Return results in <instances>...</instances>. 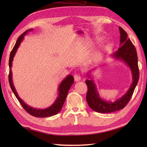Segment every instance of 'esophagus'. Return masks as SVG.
<instances>
[{
    "label": "esophagus",
    "mask_w": 147,
    "mask_h": 147,
    "mask_svg": "<svg viewBox=\"0 0 147 147\" xmlns=\"http://www.w3.org/2000/svg\"><path fill=\"white\" fill-rule=\"evenodd\" d=\"M74 80H75V82H79L81 80V77H80V76L79 75H77L76 74V75H74Z\"/></svg>",
    "instance_id": "34e87169"
}]
</instances>
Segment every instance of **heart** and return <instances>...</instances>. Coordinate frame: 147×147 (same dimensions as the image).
<instances>
[{
	"instance_id": "heart-1",
	"label": "heart",
	"mask_w": 147,
	"mask_h": 147,
	"mask_svg": "<svg viewBox=\"0 0 147 147\" xmlns=\"http://www.w3.org/2000/svg\"><path fill=\"white\" fill-rule=\"evenodd\" d=\"M104 49H102V50L99 51V53H97V55H100V54H101V53H102V51H104ZM91 61H92V60H90V61H88V63H89V64H90V63H91Z\"/></svg>"
}]
</instances>
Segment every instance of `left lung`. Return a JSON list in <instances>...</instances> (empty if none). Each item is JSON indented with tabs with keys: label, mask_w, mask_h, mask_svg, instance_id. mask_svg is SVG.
<instances>
[{
	"label": "left lung",
	"mask_w": 147,
	"mask_h": 147,
	"mask_svg": "<svg viewBox=\"0 0 147 147\" xmlns=\"http://www.w3.org/2000/svg\"><path fill=\"white\" fill-rule=\"evenodd\" d=\"M119 30L120 33V47L116 52L111 55V56L115 61L119 60L123 62L130 68L132 82L127 92L123 96L114 102L107 101L100 97L94 80L92 79L91 72L95 70L96 67L89 71L86 75L89 79H86L85 81L88 86L86 101L90 107L97 112L110 113L123 109L131 99L139 81V70L136 48L132 43L131 40L127 38V34L124 29L119 27Z\"/></svg>",
	"instance_id": "obj_1"
}]
</instances>
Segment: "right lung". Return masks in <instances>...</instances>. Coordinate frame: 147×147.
Returning <instances> with one entry per match:
<instances>
[{
  "instance_id": "right-lung-1",
  "label": "right lung",
  "mask_w": 147,
  "mask_h": 147,
  "mask_svg": "<svg viewBox=\"0 0 147 147\" xmlns=\"http://www.w3.org/2000/svg\"><path fill=\"white\" fill-rule=\"evenodd\" d=\"M32 30L33 29H28L26 31H25L23 34H21L18 37V38L14 47H13L12 51H11L10 55V59H9L10 73H9V75H8V80H9V83H10V85L12 91L13 92V93H14V94L15 95L17 99L19 100L21 105L23 106V107L25 109L26 112L29 113L30 115H32V116L35 117L45 118V117L53 116V115H55L60 112L64 104V102L67 96L68 92L70 90V88L71 86H72V84L74 82V78L72 75H68L67 76H66L65 78H64L63 80L61 82L59 86L58 87V89H57L58 96H57L56 99L54 102V103H53L51 106L48 107L47 109H36V108L32 107H30L26 103H25V102L20 98L18 94V92L13 83L12 71L11 69L12 67V62L13 61V58H14L15 55L17 51L18 48L20 47L21 43L23 41L24 36L28 33V32L32 31Z\"/></svg>"
}]
</instances>
